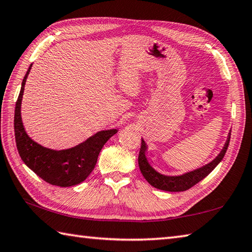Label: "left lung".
<instances>
[{
	"instance_id": "left-lung-1",
	"label": "left lung",
	"mask_w": 252,
	"mask_h": 252,
	"mask_svg": "<svg viewBox=\"0 0 252 252\" xmlns=\"http://www.w3.org/2000/svg\"><path fill=\"white\" fill-rule=\"evenodd\" d=\"M230 140V131L227 135V140H226L223 149L219 153V155L215 157L213 160H211L208 164L199 167L194 170L187 171L185 174L178 175V176H168L160 174L157 171L154 167H153L149 159H147L146 153H147V145L145 141L142 139L141 149L139 154V166L142 175L151 186L154 187L156 189L169 191V192H180L186 191L190 189L191 187L198 184L199 181L204 179L210 172L213 170L216 166H218L220 160L224 158L225 153L227 151V147Z\"/></svg>"
}]
</instances>
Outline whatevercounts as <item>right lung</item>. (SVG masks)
<instances>
[{
	"instance_id": "1",
	"label": "right lung",
	"mask_w": 252,
	"mask_h": 252,
	"mask_svg": "<svg viewBox=\"0 0 252 252\" xmlns=\"http://www.w3.org/2000/svg\"><path fill=\"white\" fill-rule=\"evenodd\" d=\"M31 64L25 74L21 92L15 107V140L23 161L46 182L59 187L81 184L95 168L98 155L105 143L118 132L117 129L102 130L70 149L52 150L34 142L28 135L22 120V100L25 84L32 70Z\"/></svg>"
}]
</instances>
